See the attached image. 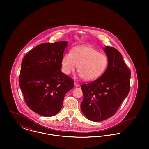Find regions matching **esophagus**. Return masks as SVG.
Instances as JSON below:
<instances>
[{"mask_svg":"<svg viewBox=\"0 0 149 149\" xmlns=\"http://www.w3.org/2000/svg\"><path fill=\"white\" fill-rule=\"evenodd\" d=\"M74 85H75V87H78L79 86V84L77 83V82H75V83H74Z\"/></svg>","mask_w":149,"mask_h":149,"instance_id":"obj_1","label":"esophagus"}]
</instances>
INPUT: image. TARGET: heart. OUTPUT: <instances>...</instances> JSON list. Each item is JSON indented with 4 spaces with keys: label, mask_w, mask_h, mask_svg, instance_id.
Listing matches in <instances>:
<instances>
[{
    "label": "heart",
    "mask_w": 149,
    "mask_h": 149,
    "mask_svg": "<svg viewBox=\"0 0 149 149\" xmlns=\"http://www.w3.org/2000/svg\"><path fill=\"white\" fill-rule=\"evenodd\" d=\"M108 57L103 53L90 46H80L73 48L71 52L65 54L62 58V70L70 74L77 69L79 77L86 80L97 79L104 72L108 65Z\"/></svg>",
    "instance_id": "obj_1"
}]
</instances>
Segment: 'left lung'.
<instances>
[{"mask_svg":"<svg viewBox=\"0 0 149 149\" xmlns=\"http://www.w3.org/2000/svg\"><path fill=\"white\" fill-rule=\"evenodd\" d=\"M108 57V66L97 80L81 86L83 100L81 110L89 120L100 122L112 117L127 96L131 71L119 51L112 47L103 48Z\"/></svg>","mask_w":149,"mask_h":149,"instance_id":"8db88e82","label":"left lung"}]
</instances>
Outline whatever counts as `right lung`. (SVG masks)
I'll list each match as a JSON object with an SVG mask.
<instances>
[{"instance_id": "add662e5", "label": "right lung", "mask_w": 149, "mask_h": 149, "mask_svg": "<svg viewBox=\"0 0 149 149\" xmlns=\"http://www.w3.org/2000/svg\"><path fill=\"white\" fill-rule=\"evenodd\" d=\"M67 41L37 45L24 57L19 84L25 102L36 113L45 117L61 110L66 93L74 81L63 73L61 61Z\"/></svg>"}]
</instances>
